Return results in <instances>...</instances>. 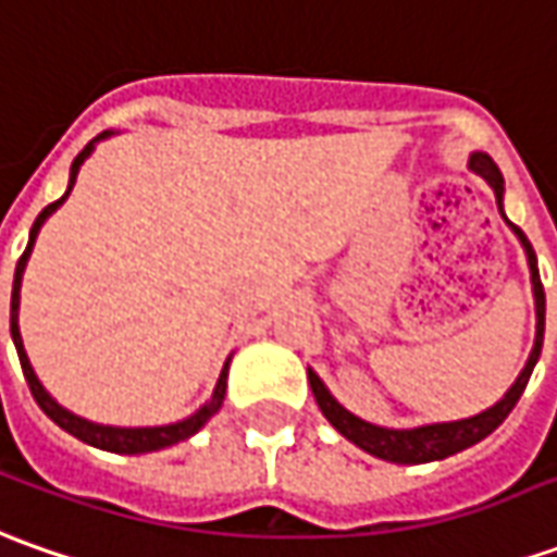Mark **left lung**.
Instances as JSON below:
<instances>
[{"instance_id": "obj_1", "label": "left lung", "mask_w": 557, "mask_h": 557, "mask_svg": "<svg viewBox=\"0 0 557 557\" xmlns=\"http://www.w3.org/2000/svg\"><path fill=\"white\" fill-rule=\"evenodd\" d=\"M469 170L479 173V176L494 188L497 210H500V215L506 219V213H503V195H506V188H503V173L500 168L491 161V154H485V151H472V154H469ZM506 225L512 228V234L518 237V244L524 249V256H528L533 286V310H536L533 350L531 357H528V362H524L521 374L516 377V384L503 393V399H497L494 406L485 408V411H479V414H472V418H460V421L445 423H423V426H411V430H393V426H377V423L362 421L354 411H347V408L329 393V387L323 384V377L313 372V369H308V381L310 389H313L317 406L323 411V418H326L347 442H354L357 448H362L366 454H372V457H381V460H389V463H408V467H411V463L445 460V457H451V454L463 451L469 445H475V442H482L485 436H491V433L509 418V411H512L518 399H521V393H524L528 381H531L533 366H536V359H540V350H543V332H546V293H543V283H540V268H536V256H533L531 240H528L524 231L518 228V225H512L509 219H506Z\"/></svg>"}]
</instances>
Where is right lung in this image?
<instances>
[{"instance_id": "obj_1", "label": "right lung", "mask_w": 557, "mask_h": 557, "mask_svg": "<svg viewBox=\"0 0 557 557\" xmlns=\"http://www.w3.org/2000/svg\"><path fill=\"white\" fill-rule=\"evenodd\" d=\"M109 136H115V131H103L100 136H94L88 146L75 154V161H72V168H70V185H66V195H63L60 200H54V203H48V207L39 213V219L33 222V228H29V244H26L24 256H21L17 268H14V286H11V342H14V347H17L21 369H24V377H26V384H29L33 399L39 403L41 411H45V414H48L60 430H66L70 436L82 438V442H88V445L100 448V451L149 454V451H161V448H170V445L185 442V438H191L195 433H198L200 426L210 421L215 411L222 408V403H225V387H228L231 357L225 359V366H222V374H219V381H215L213 396H210V399H207L195 414H188V418H183V421H176V423H164V426H112V423H94L88 421V418H82V414H72L70 408L60 406L54 396L41 387L39 374H36L33 362H29V357H26L24 335H21V323H17V317H21V286H24V271H26V262H29V256H33V247H36V237H39L41 225L48 222V215L57 213V207H60L63 200L70 198L72 185H75V176H78L82 164L90 158L94 146H97L100 139H109Z\"/></svg>"}]
</instances>
